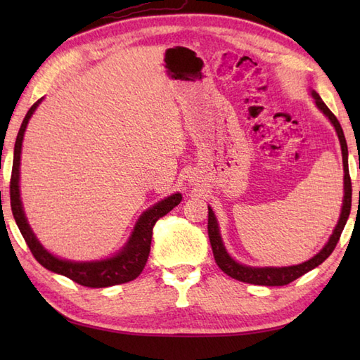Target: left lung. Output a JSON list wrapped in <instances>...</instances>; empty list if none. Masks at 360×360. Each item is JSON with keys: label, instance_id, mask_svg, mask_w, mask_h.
Segmentation results:
<instances>
[{"label": "left lung", "instance_id": "8db88e82", "mask_svg": "<svg viewBox=\"0 0 360 360\" xmlns=\"http://www.w3.org/2000/svg\"><path fill=\"white\" fill-rule=\"evenodd\" d=\"M312 97H314L317 108L322 111L325 116L331 120V124L335 128V133L339 136L340 141V148H342V159H343V204H342V212H340V218L339 223L335 226L333 235L330 236V240L325 244V248L319 252L317 255L312 257L308 262H304L302 264H295V266H286V267H250L246 264H241L238 262L227 254V250L223 244V240H221L219 235V227H218V221L215 218V213L209 207V238L212 244V250H213V257H215V262L219 266V269L226 272L227 275H231L232 278L243 281V283H250V285H262V286H285L289 285L290 281L297 280L298 277H302L307 272L312 271L314 267L319 264H322L325 259L333 254L334 248L338 246L340 233L343 231V227L347 224V219L349 217V210H351V178H349V172H348V147H347V141H345V134H343V129L339 124L338 117L330 111V108L323 103L322 98L312 91Z\"/></svg>", "mask_w": 360, "mask_h": 360}]
</instances>
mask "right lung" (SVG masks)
<instances>
[{
  "label": "right lung",
  "mask_w": 360,
  "mask_h": 360,
  "mask_svg": "<svg viewBox=\"0 0 360 360\" xmlns=\"http://www.w3.org/2000/svg\"><path fill=\"white\" fill-rule=\"evenodd\" d=\"M41 101L43 98L37 101L30 106V110L27 111L26 117L20 127L13 148V165L11 176V207L15 223H17L22 238H25L37 262L43 267H46V269L51 272L65 275V277L71 278L72 281L79 283L82 286L108 288L134 280L136 277H139L145 264H147L151 246L153 227H155L159 218L167 215L168 212L174 209L176 205L181 202V193L168 196L165 200L153 205L148 210H145L141 218L137 219V223L133 229V233L129 236L125 246L111 258L98 259V262H71V259H62L49 254V252L41 246L40 241L37 240L32 229H30L20 200V159L22 137H25V131L30 116H32Z\"/></svg>",
  "instance_id": "right-lung-1"
}]
</instances>
